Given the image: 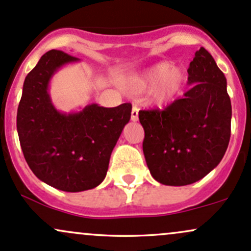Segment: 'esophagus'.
<instances>
[{
  "label": "esophagus",
  "mask_w": 251,
  "mask_h": 251,
  "mask_svg": "<svg viewBox=\"0 0 251 251\" xmlns=\"http://www.w3.org/2000/svg\"><path fill=\"white\" fill-rule=\"evenodd\" d=\"M137 120H139V108L137 106H133V109H131V121L136 122Z\"/></svg>",
  "instance_id": "1"
}]
</instances>
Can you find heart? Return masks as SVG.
<instances>
[{
    "label": "heart",
    "instance_id": "obj_1",
    "mask_svg": "<svg viewBox=\"0 0 251 251\" xmlns=\"http://www.w3.org/2000/svg\"><path fill=\"white\" fill-rule=\"evenodd\" d=\"M186 83V73L181 67L170 63H159L146 70L130 83L134 94L148 91L149 102L154 105H166L176 98Z\"/></svg>",
    "mask_w": 251,
    "mask_h": 251
}]
</instances>
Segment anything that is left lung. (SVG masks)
<instances>
[{
    "label": "left lung",
    "instance_id": "8db88e82",
    "mask_svg": "<svg viewBox=\"0 0 251 251\" xmlns=\"http://www.w3.org/2000/svg\"><path fill=\"white\" fill-rule=\"evenodd\" d=\"M187 72L192 88L184 97L165 110L139 112L149 172L168 186H185L207 176L223 159L231 134L226 78L204 47Z\"/></svg>",
    "mask_w": 251,
    "mask_h": 251
}]
</instances>
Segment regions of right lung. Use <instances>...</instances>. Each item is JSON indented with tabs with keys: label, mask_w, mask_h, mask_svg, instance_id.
Wrapping results in <instances>:
<instances>
[{
	"label": "right lung",
	"mask_w": 251,
	"mask_h": 251,
	"mask_svg": "<svg viewBox=\"0 0 251 251\" xmlns=\"http://www.w3.org/2000/svg\"><path fill=\"white\" fill-rule=\"evenodd\" d=\"M61 50H49L27 75L18 108L16 128L24 156L41 181L65 192L97 187L111 151L130 120L131 104L104 108L92 103L80 110H58L50 96L53 75L79 63Z\"/></svg>",
	"instance_id": "right-lung-1"
}]
</instances>
